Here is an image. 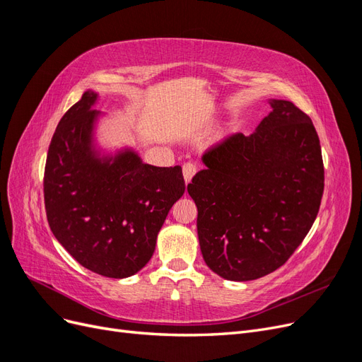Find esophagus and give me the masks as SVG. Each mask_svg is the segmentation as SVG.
Segmentation results:
<instances>
[{
	"mask_svg": "<svg viewBox=\"0 0 362 362\" xmlns=\"http://www.w3.org/2000/svg\"><path fill=\"white\" fill-rule=\"evenodd\" d=\"M196 172H198V166H196L194 163H192V161L184 163V166H182V175H184L185 182H190L192 178L194 177Z\"/></svg>",
	"mask_w": 362,
	"mask_h": 362,
	"instance_id": "34e87169",
	"label": "esophagus"
}]
</instances>
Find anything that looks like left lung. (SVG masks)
Returning a JSON list of instances; mask_svg holds the SVG:
<instances>
[{"label":"left lung","instance_id":"8db88e82","mask_svg":"<svg viewBox=\"0 0 362 362\" xmlns=\"http://www.w3.org/2000/svg\"><path fill=\"white\" fill-rule=\"evenodd\" d=\"M270 104L249 137L205 152L206 168L187 185L202 257L228 281L258 279L286 264L322 202L325 168L313 120L290 101Z\"/></svg>","mask_w":362,"mask_h":362}]
</instances>
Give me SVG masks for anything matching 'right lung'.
<instances>
[{
  "mask_svg": "<svg viewBox=\"0 0 362 362\" xmlns=\"http://www.w3.org/2000/svg\"><path fill=\"white\" fill-rule=\"evenodd\" d=\"M95 92H86L60 119L47 156L43 198L59 243L83 267L120 279L151 259L185 182L181 166H151L129 151L113 163L95 158Z\"/></svg>",
  "mask_w": 362,
  "mask_h": 362,
  "instance_id": "obj_1",
  "label": "right lung"
}]
</instances>
